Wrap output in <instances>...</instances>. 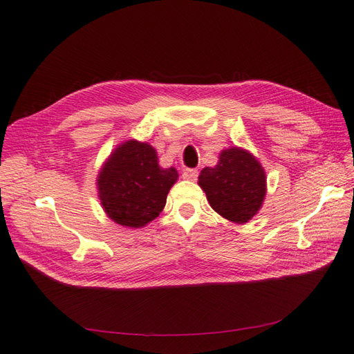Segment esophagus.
<instances>
[{
  "mask_svg": "<svg viewBox=\"0 0 354 354\" xmlns=\"http://www.w3.org/2000/svg\"><path fill=\"white\" fill-rule=\"evenodd\" d=\"M183 178L185 180H190V181H195L198 178V169H195V168H186L183 171Z\"/></svg>",
  "mask_w": 354,
  "mask_h": 354,
  "instance_id": "obj_1",
  "label": "esophagus"
}]
</instances>
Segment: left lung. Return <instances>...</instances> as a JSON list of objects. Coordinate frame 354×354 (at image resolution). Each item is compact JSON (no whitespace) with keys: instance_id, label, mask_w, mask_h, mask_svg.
<instances>
[{"instance_id":"obj_1","label":"left lung","mask_w":354,"mask_h":354,"mask_svg":"<svg viewBox=\"0 0 354 354\" xmlns=\"http://www.w3.org/2000/svg\"><path fill=\"white\" fill-rule=\"evenodd\" d=\"M198 185L221 217L243 224L260 211L266 198V173L259 160L241 147L221 151L218 164L201 171Z\"/></svg>"}]
</instances>
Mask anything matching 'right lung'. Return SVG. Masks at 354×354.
I'll list each match as a JSON object with an SVG mask.
<instances>
[{
  "label": "right lung",
  "instance_id": "right-lung-1",
  "mask_svg": "<svg viewBox=\"0 0 354 354\" xmlns=\"http://www.w3.org/2000/svg\"><path fill=\"white\" fill-rule=\"evenodd\" d=\"M177 178L174 167H159L151 145L127 140L111 153L97 176L102 207L121 226L143 227L162 212Z\"/></svg>",
  "mask_w": 354,
  "mask_h": 354
}]
</instances>
